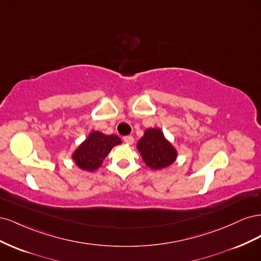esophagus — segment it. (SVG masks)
I'll use <instances>...</instances> for the list:
<instances>
[{"instance_id": "34e87169", "label": "esophagus", "mask_w": 261, "mask_h": 261, "mask_svg": "<svg viewBox=\"0 0 261 261\" xmlns=\"http://www.w3.org/2000/svg\"><path fill=\"white\" fill-rule=\"evenodd\" d=\"M123 139L127 145H133L134 144V137L133 136H125Z\"/></svg>"}]
</instances>
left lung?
<instances>
[{
  "instance_id": "1",
  "label": "left lung",
  "mask_w": 261,
  "mask_h": 261,
  "mask_svg": "<svg viewBox=\"0 0 261 261\" xmlns=\"http://www.w3.org/2000/svg\"><path fill=\"white\" fill-rule=\"evenodd\" d=\"M137 149L146 165L153 170L168 168L174 163L177 151L165 139L160 128H148L137 143Z\"/></svg>"
}]
</instances>
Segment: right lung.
I'll use <instances>...</instances> for the list:
<instances>
[{"label":"right lung","instance_id":"right-lung-1","mask_svg":"<svg viewBox=\"0 0 261 261\" xmlns=\"http://www.w3.org/2000/svg\"><path fill=\"white\" fill-rule=\"evenodd\" d=\"M121 144V138L116 135H106L93 130L89 134L88 138L78 146L72 158L78 168L93 172L100 168L112 148Z\"/></svg>","mask_w":261,"mask_h":261}]
</instances>
